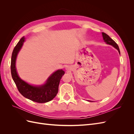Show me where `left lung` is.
I'll return each mask as SVG.
<instances>
[{"instance_id":"left-lung-1","label":"left lung","mask_w":134,"mask_h":134,"mask_svg":"<svg viewBox=\"0 0 134 134\" xmlns=\"http://www.w3.org/2000/svg\"><path fill=\"white\" fill-rule=\"evenodd\" d=\"M102 36H103V40H104V41L106 42L107 44H110V45H112L114 47H115L116 49L118 50L119 53L120 54L119 47L118 46V44L116 43V42L115 41H113V40L111 38H110V37H109L108 35L104 33V32H102ZM88 101H90V100H88ZM90 102H91V101H90Z\"/></svg>"}]
</instances>
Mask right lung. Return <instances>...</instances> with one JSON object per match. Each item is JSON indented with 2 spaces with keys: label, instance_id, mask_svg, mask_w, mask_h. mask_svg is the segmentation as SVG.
Instances as JSON below:
<instances>
[{
  "label": "right lung",
  "instance_id": "right-lung-1",
  "mask_svg": "<svg viewBox=\"0 0 134 134\" xmlns=\"http://www.w3.org/2000/svg\"><path fill=\"white\" fill-rule=\"evenodd\" d=\"M25 41L23 37L16 44L12 54L11 74L12 78L17 87L19 93L26 98L37 103H46L51 100L58 93L60 81L65 71L58 70L54 72L43 86L36 87L24 82L18 75L15 68V60L19 51Z\"/></svg>",
  "mask_w": 134,
  "mask_h": 134
}]
</instances>
